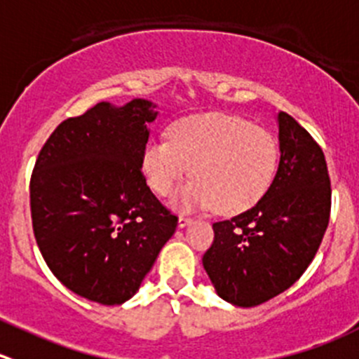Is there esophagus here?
Instances as JSON below:
<instances>
[{"instance_id":"esophagus-1","label":"esophagus","mask_w":359,"mask_h":359,"mask_svg":"<svg viewBox=\"0 0 359 359\" xmlns=\"http://www.w3.org/2000/svg\"><path fill=\"white\" fill-rule=\"evenodd\" d=\"M191 221H193V219L187 217V215H179V228H186Z\"/></svg>"}]
</instances>
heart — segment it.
Segmentation results:
<instances>
[{
	"instance_id": "obj_1",
	"label": "heart",
	"mask_w": 359,
	"mask_h": 359,
	"mask_svg": "<svg viewBox=\"0 0 359 359\" xmlns=\"http://www.w3.org/2000/svg\"><path fill=\"white\" fill-rule=\"evenodd\" d=\"M279 147L272 133L224 114H200L177 121L170 138L149 142L142 156L145 179L166 196L187 175L177 194L184 208L217 207L238 214L261 200L276 177Z\"/></svg>"
}]
</instances>
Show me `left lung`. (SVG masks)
<instances>
[{
  "instance_id": "left-lung-1",
  "label": "left lung",
  "mask_w": 359,
  "mask_h": 359,
  "mask_svg": "<svg viewBox=\"0 0 359 359\" xmlns=\"http://www.w3.org/2000/svg\"><path fill=\"white\" fill-rule=\"evenodd\" d=\"M280 161L249 210L212 224L203 268L222 300L256 307L293 286L314 259L330 222L332 187L318 142L279 112Z\"/></svg>"
}]
</instances>
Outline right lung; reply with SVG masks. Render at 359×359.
<instances>
[{
	"mask_svg": "<svg viewBox=\"0 0 359 359\" xmlns=\"http://www.w3.org/2000/svg\"><path fill=\"white\" fill-rule=\"evenodd\" d=\"M154 107L102 102L62 121L31 175V219L45 263L68 290L102 305L137 293L179 221L142 173Z\"/></svg>",
	"mask_w": 359,
	"mask_h": 359,
	"instance_id": "1",
	"label": "right lung"
}]
</instances>
